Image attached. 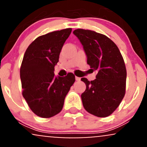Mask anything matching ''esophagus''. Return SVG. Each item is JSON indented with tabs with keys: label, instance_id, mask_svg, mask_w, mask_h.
<instances>
[{
	"label": "esophagus",
	"instance_id": "obj_1",
	"mask_svg": "<svg viewBox=\"0 0 147 147\" xmlns=\"http://www.w3.org/2000/svg\"><path fill=\"white\" fill-rule=\"evenodd\" d=\"M75 79H76V81H80L81 78L79 77H75Z\"/></svg>",
	"mask_w": 147,
	"mask_h": 147
}]
</instances>
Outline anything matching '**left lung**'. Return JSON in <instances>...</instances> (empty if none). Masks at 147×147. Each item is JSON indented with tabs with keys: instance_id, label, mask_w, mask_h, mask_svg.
Listing matches in <instances>:
<instances>
[{
	"instance_id": "obj_1",
	"label": "left lung",
	"mask_w": 147,
	"mask_h": 147,
	"mask_svg": "<svg viewBox=\"0 0 147 147\" xmlns=\"http://www.w3.org/2000/svg\"><path fill=\"white\" fill-rule=\"evenodd\" d=\"M83 46L87 63L97 70L96 79L82 78L86 88L82 94L86 111L99 117L109 116L119 106L125 95L126 70L117 46L109 38L91 30L73 32Z\"/></svg>"
}]
</instances>
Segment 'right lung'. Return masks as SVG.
Wrapping results in <instances>:
<instances>
[{
    "instance_id": "add662e5",
    "label": "right lung",
    "mask_w": 147,
    "mask_h": 147,
    "mask_svg": "<svg viewBox=\"0 0 147 147\" xmlns=\"http://www.w3.org/2000/svg\"><path fill=\"white\" fill-rule=\"evenodd\" d=\"M71 28L38 36L27 48L20 70L23 96L38 117L48 118L62 110L75 75L55 77V66Z\"/></svg>"
}]
</instances>
